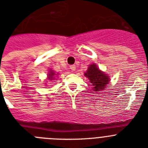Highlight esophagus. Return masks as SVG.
Instances as JSON below:
<instances>
[{
  "instance_id": "obj_1",
  "label": "esophagus",
  "mask_w": 148,
  "mask_h": 148,
  "mask_svg": "<svg viewBox=\"0 0 148 148\" xmlns=\"http://www.w3.org/2000/svg\"><path fill=\"white\" fill-rule=\"evenodd\" d=\"M70 69H71V71H74L76 70V66L74 65H71V66H70Z\"/></svg>"
}]
</instances>
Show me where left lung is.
Masks as SVG:
<instances>
[{
	"label": "left lung",
	"mask_w": 148,
	"mask_h": 148,
	"mask_svg": "<svg viewBox=\"0 0 148 148\" xmlns=\"http://www.w3.org/2000/svg\"><path fill=\"white\" fill-rule=\"evenodd\" d=\"M85 74V76L88 78L90 83H92V86H94L93 89L96 91L104 90L110 80L108 77L101 71L96 64L90 65Z\"/></svg>",
	"instance_id": "1"
}]
</instances>
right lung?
I'll list each match as a JSON object with an SVG mask.
<instances>
[{
  "label": "right lung",
  "mask_w": 148,
  "mask_h": 148,
  "mask_svg": "<svg viewBox=\"0 0 148 148\" xmlns=\"http://www.w3.org/2000/svg\"><path fill=\"white\" fill-rule=\"evenodd\" d=\"M54 75H55V74H54V73L53 72V71H50V74H49V80H51V79H54Z\"/></svg>",
  "instance_id": "1"
}]
</instances>
